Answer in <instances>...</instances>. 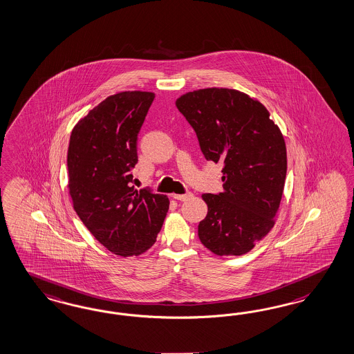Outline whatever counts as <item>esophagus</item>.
Masks as SVG:
<instances>
[{
  "label": "esophagus",
  "instance_id": "1",
  "mask_svg": "<svg viewBox=\"0 0 354 354\" xmlns=\"http://www.w3.org/2000/svg\"><path fill=\"white\" fill-rule=\"evenodd\" d=\"M192 196L194 195H192L191 192H187V194H182V195H179V194H174L172 197H174L175 200H179V201H185V200H189Z\"/></svg>",
  "mask_w": 354,
  "mask_h": 354
}]
</instances>
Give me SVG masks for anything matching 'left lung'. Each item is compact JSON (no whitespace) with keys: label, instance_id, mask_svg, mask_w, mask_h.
Segmentation results:
<instances>
[{"label":"left lung","instance_id":"left-lung-1","mask_svg":"<svg viewBox=\"0 0 354 354\" xmlns=\"http://www.w3.org/2000/svg\"><path fill=\"white\" fill-rule=\"evenodd\" d=\"M207 160L222 163L223 192L204 194L201 243L218 257L251 251L274 225L286 178L280 128L259 100L232 88H200L176 99Z\"/></svg>","mask_w":354,"mask_h":354}]
</instances>
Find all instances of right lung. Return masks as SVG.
Listing matches in <instances>:
<instances>
[{
  "instance_id": "right-lung-1",
  "label": "right lung",
  "mask_w": 354,
  "mask_h": 354,
  "mask_svg": "<svg viewBox=\"0 0 354 354\" xmlns=\"http://www.w3.org/2000/svg\"><path fill=\"white\" fill-rule=\"evenodd\" d=\"M154 94L122 91L106 97L74 127L68 149L73 207L99 243L119 257H138L156 243L167 196L134 189L140 132Z\"/></svg>"
}]
</instances>
